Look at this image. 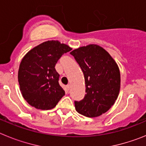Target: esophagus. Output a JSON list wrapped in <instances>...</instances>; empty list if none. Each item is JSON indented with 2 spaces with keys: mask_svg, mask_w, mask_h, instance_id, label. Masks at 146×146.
<instances>
[{
  "mask_svg": "<svg viewBox=\"0 0 146 146\" xmlns=\"http://www.w3.org/2000/svg\"><path fill=\"white\" fill-rule=\"evenodd\" d=\"M66 88L68 89V90H69V89L71 88V85L70 84L67 85V86H66Z\"/></svg>",
  "mask_w": 146,
  "mask_h": 146,
  "instance_id": "obj_1",
  "label": "esophagus"
}]
</instances>
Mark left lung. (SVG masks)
Here are the masks:
<instances>
[{"instance_id": "left-lung-1", "label": "left lung", "mask_w": 146, "mask_h": 146, "mask_svg": "<svg viewBox=\"0 0 146 146\" xmlns=\"http://www.w3.org/2000/svg\"><path fill=\"white\" fill-rule=\"evenodd\" d=\"M80 66L85 77L84 99L74 102L80 114L95 118L115 104L121 88L118 66L107 50L97 44H88L70 52Z\"/></svg>"}]
</instances>
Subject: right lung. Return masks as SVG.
<instances>
[{"label":"right lung","instance_id":"add662e5","mask_svg":"<svg viewBox=\"0 0 146 146\" xmlns=\"http://www.w3.org/2000/svg\"><path fill=\"white\" fill-rule=\"evenodd\" d=\"M72 49L58 40H51L36 46L23 58L18 82L22 95L30 105L38 110H51L65 95L55 66L63 54Z\"/></svg>","mask_w":146,"mask_h":146}]
</instances>
